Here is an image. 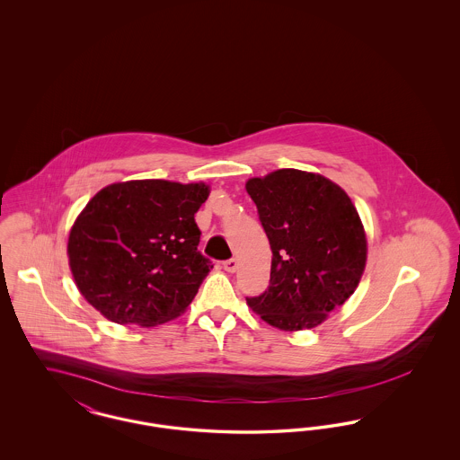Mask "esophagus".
Returning <instances> with one entry per match:
<instances>
[{
  "label": "esophagus",
  "mask_w": 460,
  "mask_h": 460,
  "mask_svg": "<svg viewBox=\"0 0 460 460\" xmlns=\"http://www.w3.org/2000/svg\"><path fill=\"white\" fill-rule=\"evenodd\" d=\"M222 267H224V270H227V272H234V270L238 269V262H236V259H229V261H224V262H222Z\"/></svg>",
  "instance_id": "34e87169"
}]
</instances>
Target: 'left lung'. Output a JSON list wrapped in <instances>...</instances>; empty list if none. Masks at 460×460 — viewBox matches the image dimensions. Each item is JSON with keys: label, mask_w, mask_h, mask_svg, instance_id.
Segmentation results:
<instances>
[{"label": "left lung", "mask_w": 460, "mask_h": 460, "mask_svg": "<svg viewBox=\"0 0 460 460\" xmlns=\"http://www.w3.org/2000/svg\"><path fill=\"white\" fill-rule=\"evenodd\" d=\"M270 243V281L246 296L263 321L283 331L319 326L358 285L367 240L349 195L332 181L281 169L246 182Z\"/></svg>", "instance_id": "obj_1"}]
</instances>
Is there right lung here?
<instances>
[{
    "label": "right lung",
    "mask_w": 460,
    "mask_h": 460,
    "mask_svg": "<svg viewBox=\"0 0 460 460\" xmlns=\"http://www.w3.org/2000/svg\"><path fill=\"white\" fill-rule=\"evenodd\" d=\"M203 182L143 179L91 198L68 236L81 295L117 324L155 326L181 315L214 267L198 252Z\"/></svg>",
    "instance_id": "add662e5"
}]
</instances>
